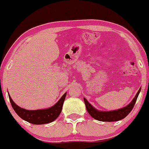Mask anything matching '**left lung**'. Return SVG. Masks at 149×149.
Masks as SVG:
<instances>
[{
    "label": "left lung",
    "mask_w": 149,
    "mask_h": 149,
    "mask_svg": "<svg viewBox=\"0 0 149 149\" xmlns=\"http://www.w3.org/2000/svg\"><path fill=\"white\" fill-rule=\"evenodd\" d=\"M141 91V88L137 92L136 95L135 96L134 99L132 100V102L127 105L125 107L121 108V109H116V110H112V111H100L96 109L86 99L84 98V102H85L86 108L87 109V112H88L90 115L94 119L97 120L99 121H102V122H115L120 120L123 119L125 118L133 109V107H134L135 104L136 102L139 94Z\"/></svg>",
    "instance_id": "obj_1"
}]
</instances>
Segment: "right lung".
Listing matches in <instances>:
<instances>
[{
	"label": "right lung",
	"mask_w": 149,
	"mask_h": 149,
	"mask_svg": "<svg viewBox=\"0 0 149 149\" xmlns=\"http://www.w3.org/2000/svg\"><path fill=\"white\" fill-rule=\"evenodd\" d=\"M65 96L66 93L62 96V97L60 99L58 102L49 108L37 109V110H27V109H23L16 104L8 94L11 106L16 113L25 121L35 125L46 124V123H51L56 120L62 110Z\"/></svg>",
	"instance_id": "right-lung-1"
}]
</instances>
